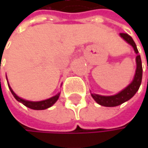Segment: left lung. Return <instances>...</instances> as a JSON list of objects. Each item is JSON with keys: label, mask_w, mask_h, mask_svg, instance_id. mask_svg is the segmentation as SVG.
<instances>
[{"label": "left lung", "mask_w": 148, "mask_h": 148, "mask_svg": "<svg viewBox=\"0 0 148 148\" xmlns=\"http://www.w3.org/2000/svg\"><path fill=\"white\" fill-rule=\"evenodd\" d=\"M121 38H123L128 44L131 45L134 48V52L136 53V70H135V74L134 77V79L132 82L125 87L123 90H122L120 92L112 95V96H102L99 94H93L92 93V97L93 99L102 106H106V107H114L120 105L123 103L130 100L134 95L136 93V92L139 90L141 79H142V64H141V59L140 56L138 55L139 51L137 49V47L135 43L134 42L133 38L128 35L127 33H120Z\"/></svg>", "instance_id": "left-lung-1"}]
</instances>
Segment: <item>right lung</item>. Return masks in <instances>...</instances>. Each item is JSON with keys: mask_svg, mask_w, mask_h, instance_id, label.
<instances>
[{"mask_svg": "<svg viewBox=\"0 0 148 148\" xmlns=\"http://www.w3.org/2000/svg\"><path fill=\"white\" fill-rule=\"evenodd\" d=\"M8 87L12 92V94L14 95V97L15 98V99L20 103H22L24 105H25L26 107L30 108V109H32V110H45V109H48L49 108L50 106H52L54 103L57 101V99H59V96H60V92L57 93L56 96L50 98V99H45V100H42V101H29V100H25V99H23L21 98H19L18 96H17L14 93V92L12 90L11 86H9V84L8 83Z\"/></svg>", "mask_w": 148, "mask_h": 148, "instance_id": "1", "label": "right lung"}]
</instances>
